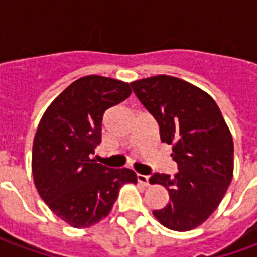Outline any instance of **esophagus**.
<instances>
[{
    "instance_id": "34e87169",
    "label": "esophagus",
    "mask_w": 257,
    "mask_h": 257,
    "mask_svg": "<svg viewBox=\"0 0 257 257\" xmlns=\"http://www.w3.org/2000/svg\"><path fill=\"white\" fill-rule=\"evenodd\" d=\"M149 179L150 176H147V175H138V182L145 186H149Z\"/></svg>"
}]
</instances>
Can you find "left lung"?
Listing matches in <instances>:
<instances>
[{"label": "left lung", "instance_id": "obj_1", "mask_svg": "<svg viewBox=\"0 0 257 257\" xmlns=\"http://www.w3.org/2000/svg\"><path fill=\"white\" fill-rule=\"evenodd\" d=\"M135 95L160 125L161 142L172 145L179 172L154 173L169 204L153 215L162 226L189 231L202 224L219 206L234 171V143L220 108L206 92L171 75L131 82Z\"/></svg>", "mask_w": 257, "mask_h": 257}]
</instances>
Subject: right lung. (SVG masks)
<instances>
[{
  "mask_svg": "<svg viewBox=\"0 0 257 257\" xmlns=\"http://www.w3.org/2000/svg\"><path fill=\"white\" fill-rule=\"evenodd\" d=\"M132 93L128 82L86 75L49 104L37 128L31 171L37 191L55 215L75 228L104 219L119 189L136 183L131 169H110L92 156L101 142V119Z\"/></svg>",
  "mask_w": 257,
  "mask_h": 257,
  "instance_id": "add662e5",
  "label": "right lung"
}]
</instances>
